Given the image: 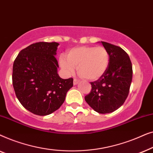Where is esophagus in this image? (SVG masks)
<instances>
[{
  "instance_id": "1",
  "label": "esophagus",
  "mask_w": 153,
  "mask_h": 153,
  "mask_svg": "<svg viewBox=\"0 0 153 153\" xmlns=\"http://www.w3.org/2000/svg\"><path fill=\"white\" fill-rule=\"evenodd\" d=\"M79 82V80H77V79H74V81H73V84H74V85H76V84H78Z\"/></svg>"
}]
</instances>
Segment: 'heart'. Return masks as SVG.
Instances as JSON below:
<instances>
[{
    "label": "heart",
    "instance_id": "obj_1",
    "mask_svg": "<svg viewBox=\"0 0 153 153\" xmlns=\"http://www.w3.org/2000/svg\"><path fill=\"white\" fill-rule=\"evenodd\" d=\"M109 56L101 46H81L68 50L66 58H59V65L66 74H71L76 68L78 74L89 81L101 78L107 70Z\"/></svg>",
    "mask_w": 153,
    "mask_h": 153
}]
</instances>
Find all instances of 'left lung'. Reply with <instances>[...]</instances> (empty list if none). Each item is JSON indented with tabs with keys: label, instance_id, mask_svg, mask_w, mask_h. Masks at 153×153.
I'll return each mask as SVG.
<instances>
[{
	"label": "left lung",
	"instance_id": "8db88e82",
	"mask_svg": "<svg viewBox=\"0 0 153 153\" xmlns=\"http://www.w3.org/2000/svg\"><path fill=\"white\" fill-rule=\"evenodd\" d=\"M101 42L108 53L109 64L105 74L91 83L92 89L85 96V100L96 112L108 114L120 108L128 96L132 65L128 54L122 48Z\"/></svg>",
	"mask_w": 153,
	"mask_h": 153
}]
</instances>
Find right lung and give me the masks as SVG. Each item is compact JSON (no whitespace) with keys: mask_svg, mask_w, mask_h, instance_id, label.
Instances as JSON below:
<instances>
[{"mask_svg":"<svg viewBox=\"0 0 153 153\" xmlns=\"http://www.w3.org/2000/svg\"><path fill=\"white\" fill-rule=\"evenodd\" d=\"M57 42H40L19 52L14 60L12 84L22 106L38 116H47L58 109L73 86V79H63L58 74L55 57Z\"/></svg>","mask_w":153,"mask_h":153,"instance_id":"add662e5","label":"right lung"}]
</instances>
